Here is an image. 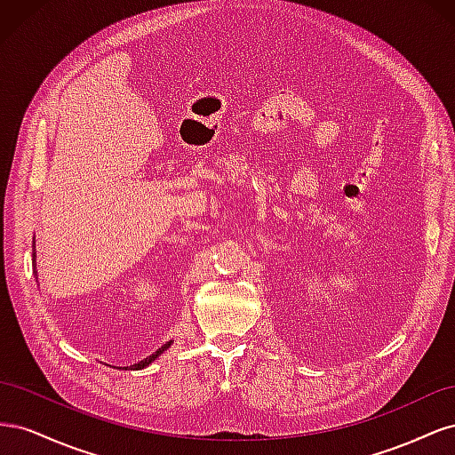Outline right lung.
<instances>
[{
	"label": "right lung",
	"mask_w": 455,
	"mask_h": 455,
	"mask_svg": "<svg viewBox=\"0 0 455 455\" xmlns=\"http://www.w3.org/2000/svg\"><path fill=\"white\" fill-rule=\"evenodd\" d=\"M34 243H36V239H34ZM34 273L37 275V271H36V244H34ZM171 347V341H167V343H164V346L163 347H159L156 353H151L149 356H148V359H144V361H140V363H136V364H132L131 366V370H140V368H144V366H148V364H151V361H156L157 359V356L163 353V351H167ZM129 368V366H127Z\"/></svg>",
	"instance_id": "1"
}]
</instances>
